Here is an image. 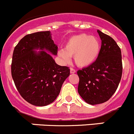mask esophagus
I'll use <instances>...</instances> for the list:
<instances>
[{"label":"esophagus","instance_id":"esophagus-1","mask_svg":"<svg viewBox=\"0 0 134 134\" xmlns=\"http://www.w3.org/2000/svg\"><path fill=\"white\" fill-rule=\"evenodd\" d=\"M70 72H71V74L75 73V72H76V70L73 68H71L70 69Z\"/></svg>","mask_w":134,"mask_h":134}]
</instances>
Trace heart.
<instances>
[{"instance_id":"heart-1","label":"heart","mask_w":134,"mask_h":134,"mask_svg":"<svg viewBox=\"0 0 134 134\" xmlns=\"http://www.w3.org/2000/svg\"><path fill=\"white\" fill-rule=\"evenodd\" d=\"M101 44L97 37L86 33L75 35L66 42L64 50L58 52V55L64 63H69L74 56L76 65L86 67L92 65L98 57Z\"/></svg>"}]
</instances>
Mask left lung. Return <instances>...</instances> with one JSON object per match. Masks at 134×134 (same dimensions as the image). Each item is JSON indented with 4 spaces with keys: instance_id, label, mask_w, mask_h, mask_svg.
Returning <instances> with one entry per match:
<instances>
[{
    "instance_id": "left-lung-1",
    "label": "left lung",
    "mask_w": 134,
    "mask_h": 134,
    "mask_svg": "<svg viewBox=\"0 0 134 134\" xmlns=\"http://www.w3.org/2000/svg\"><path fill=\"white\" fill-rule=\"evenodd\" d=\"M102 40L100 52L90 65L77 71L78 92L90 105L107 102L117 89L122 74L121 50L115 40L97 30Z\"/></svg>"
}]
</instances>
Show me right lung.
Here are the masks:
<instances>
[{"label": "right lung", "instance_id": "right-lung-1", "mask_svg": "<svg viewBox=\"0 0 134 134\" xmlns=\"http://www.w3.org/2000/svg\"><path fill=\"white\" fill-rule=\"evenodd\" d=\"M42 49L38 53L34 49ZM47 50L57 55L58 46L50 31L27 35L15 46L11 65L12 76L17 90L28 103L46 106L52 103L70 69L57 64Z\"/></svg>", "mask_w": 134, "mask_h": 134}]
</instances>
